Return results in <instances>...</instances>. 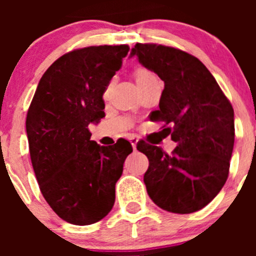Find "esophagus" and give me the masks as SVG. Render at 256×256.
<instances>
[{"mask_svg":"<svg viewBox=\"0 0 256 256\" xmlns=\"http://www.w3.org/2000/svg\"><path fill=\"white\" fill-rule=\"evenodd\" d=\"M130 142L132 144V148L136 150V146H138V138H136L135 136H132V138H130Z\"/></svg>","mask_w":256,"mask_h":256,"instance_id":"esophagus-1","label":"esophagus"}]
</instances>
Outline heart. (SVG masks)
I'll return each instance as SVG.
<instances>
[{
	"label": "heart",
	"mask_w": 256,
	"mask_h": 256,
	"mask_svg": "<svg viewBox=\"0 0 256 256\" xmlns=\"http://www.w3.org/2000/svg\"><path fill=\"white\" fill-rule=\"evenodd\" d=\"M135 78H136V82H138V84H140V82H147V80L154 79L156 76H154V74H152L151 72L146 70V69H138L135 74Z\"/></svg>",
	"instance_id": "b5f03b06"
}]
</instances>
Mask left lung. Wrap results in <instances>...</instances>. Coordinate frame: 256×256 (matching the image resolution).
Segmentation results:
<instances>
[{
  "label": "left lung",
  "mask_w": 256,
  "mask_h": 256,
  "mask_svg": "<svg viewBox=\"0 0 256 256\" xmlns=\"http://www.w3.org/2000/svg\"><path fill=\"white\" fill-rule=\"evenodd\" d=\"M164 82L160 109L151 121H164L178 144L172 154L138 142L148 158L144 176L154 204L167 212H197L220 192L229 174L234 147V110L210 72L180 49L138 43L130 56Z\"/></svg>",
  "instance_id": "obj_1"
}]
</instances>
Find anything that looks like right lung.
I'll use <instances>...</instances> for the list:
<instances>
[{
    "label": "right lung",
    "instance_id": "right-lung-1",
    "mask_svg": "<svg viewBox=\"0 0 256 256\" xmlns=\"http://www.w3.org/2000/svg\"><path fill=\"white\" fill-rule=\"evenodd\" d=\"M128 50L99 46L64 54L43 74L28 109L26 130L40 192L70 224L89 226L108 216L132 152L124 138L100 146L88 128L105 116L102 95Z\"/></svg>",
    "mask_w": 256,
    "mask_h": 256
}]
</instances>
